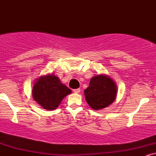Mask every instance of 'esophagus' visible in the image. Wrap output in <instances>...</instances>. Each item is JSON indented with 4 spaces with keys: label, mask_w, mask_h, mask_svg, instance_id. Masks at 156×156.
Here are the masks:
<instances>
[{
    "label": "esophagus",
    "mask_w": 156,
    "mask_h": 156,
    "mask_svg": "<svg viewBox=\"0 0 156 156\" xmlns=\"http://www.w3.org/2000/svg\"><path fill=\"white\" fill-rule=\"evenodd\" d=\"M73 92L75 93H76V94H78V93H79L80 92V89H73Z\"/></svg>",
    "instance_id": "1"
}]
</instances>
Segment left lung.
Segmentation results:
<instances>
[{"label": "left lung", "instance_id": "8db88e82", "mask_svg": "<svg viewBox=\"0 0 156 156\" xmlns=\"http://www.w3.org/2000/svg\"><path fill=\"white\" fill-rule=\"evenodd\" d=\"M117 92V85L110 77L98 75L91 78L89 86L84 90V95L91 108L100 110L115 101Z\"/></svg>", "mask_w": 156, "mask_h": 156}]
</instances>
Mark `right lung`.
Wrapping results in <instances>:
<instances>
[{"label": "right lung", "instance_id": "obj_1", "mask_svg": "<svg viewBox=\"0 0 156 156\" xmlns=\"http://www.w3.org/2000/svg\"><path fill=\"white\" fill-rule=\"evenodd\" d=\"M71 92L72 90L53 74L39 77L32 89L34 100L42 108L49 111L57 108L64 97Z\"/></svg>", "mask_w": 156, "mask_h": 156}]
</instances>
